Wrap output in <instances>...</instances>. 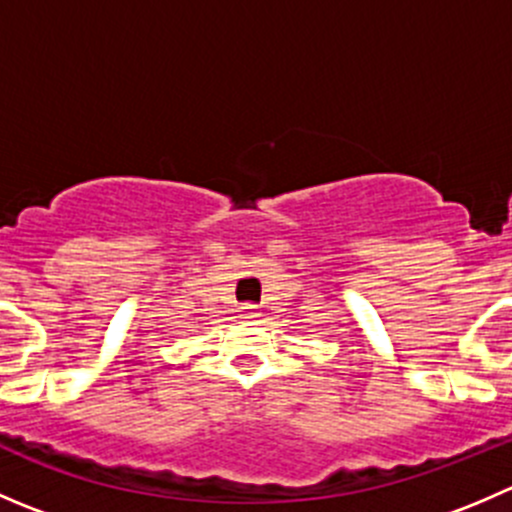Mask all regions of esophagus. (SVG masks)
I'll use <instances>...</instances> for the list:
<instances>
[{"mask_svg": "<svg viewBox=\"0 0 512 512\" xmlns=\"http://www.w3.org/2000/svg\"><path fill=\"white\" fill-rule=\"evenodd\" d=\"M240 317H245V320H255V317H260V312H257L255 305H240Z\"/></svg>", "mask_w": 512, "mask_h": 512, "instance_id": "esophagus-1", "label": "esophagus"}]
</instances>
